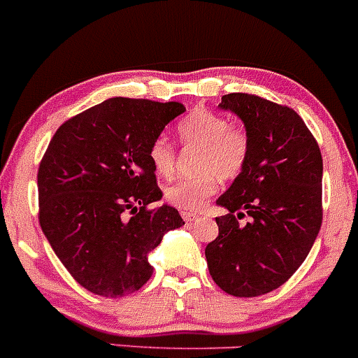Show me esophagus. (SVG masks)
Listing matches in <instances>:
<instances>
[{
  "label": "esophagus",
  "mask_w": 358,
  "mask_h": 358,
  "mask_svg": "<svg viewBox=\"0 0 358 358\" xmlns=\"http://www.w3.org/2000/svg\"><path fill=\"white\" fill-rule=\"evenodd\" d=\"M180 215H182V218L186 222H194V220H198V218H199V215L193 213V211H182Z\"/></svg>",
  "instance_id": "obj_1"
}]
</instances>
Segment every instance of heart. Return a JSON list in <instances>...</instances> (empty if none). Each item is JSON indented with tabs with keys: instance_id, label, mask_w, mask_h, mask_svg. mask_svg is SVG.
<instances>
[{
	"instance_id": "obj_1",
	"label": "heart",
	"mask_w": 358,
	"mask_h": 358,
	"mask_svg": "<svg viewBox=\"0 0 358 358\" xmlns=\"http://www.w3.org/2000/svg\"><path fill=\"white\" fill-rule=\"evenodd\" d=\"M182 143L201 148L198 155V171L194 178L180 179L165 187V199L182 210H198L218 189V176L234 179L244 169L249 153L248 134L242 128L230 126L220 114L196 110L178 128ZM148 159L153 171L169 178L174 171L176 153L165 136L152 141Z\"/></svg>"
}]
</instances>
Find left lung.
I'll list each match as a JSON object with an SVG mask.
<instances>
[{
	"label": "left lung",
	"instance_id": "left-lung-1",
	"mask_svg": "<svg viewBox=\"0 0 358 358\" xmlns=\"http://www.w3.org/2000/svg\"><path fill=\"white\" fill-rule=\"evenodd\" d=\"M244 122V169L217 199L218 237L205 249L213 282L236 297H257L287 282L309 255L322 208V157L295 110L249 94L218 103ZM244 214L248 224H238Z\"/></svg>",
	"mask_w": 358,
	"mask_h": 358
}]
</instances>
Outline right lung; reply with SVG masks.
I'll return each instance as SVG.
<instances>
[{
    "mask_svg": "<svg viewBox=\"0 0 358 358\" xmlns=\"http://www.w3.org/2000/svg\"><path fill=\"white\" fill-rule=\"evenodd\" d=\"M184 110L179 102L114 97L68 119L45 150L37 174L41 229L92 294L140 290L153 273L150 252L184 225L167 203L147 208L162 199L150 145Z\"/></svg>",
    "mask_w": 358,
    "mask_h": 358,
    "instance_id": "right-lung-1",
    "label": "right lung"
}]
</instances>
